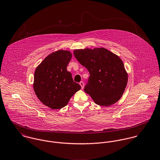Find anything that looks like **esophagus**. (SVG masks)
<instances>
[{"label": "esophagus", "instance_id": "34e87169", "mask_svg": "<svg viewBox=\"0 0 160 160\" xmlns=\"http://www.w3.org/2000/svg\"><path fill=\"white\" fill-rule=\"evenodd\" d=\"M80 85L81 86L82 89H83V88H84V83L83 82H80Z\"/></svg>", "mask_w": 160, "mask_h": 160}]
</instances>
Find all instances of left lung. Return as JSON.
I'll use <instances>...</instances> for the list:
<instances>
[{
  "label": "left lung",
  "mask_w": 160,
  "mask_h": 160,
  "mask_svg": "<svg viewBox=\"0 0 160 160\" xmlns=\"http://www.w3.org/2000/svg\"><path fill=\"white\" fill-rule=\"evenodd\" d=\"M73 54L90 74L85 92L99 106L116 103L128 83V73L120 57L104 48L75 50Z\"/></svg>",
  "instance_id": "8db88e82"
}]
</instances>
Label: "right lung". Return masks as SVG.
Segmentation results:
<instances>
[{"mask_svg":"<svg viewBox=\"0 0 160 160\" xmlns=\"http://www.w3.org/2000/svg\"><path fill=\"white\" fill-rule=\"evenodd\" d=\"M71 58L69 51L58 50L47 56L35 71L33 87L36 96L52 109L66 106L72 96L81 89L67 70Z\"/></svg>","mask_w":160,"mask_h":160,"instance_id":"add662e5","label":"right lung"}]
</instances>
